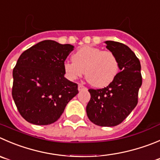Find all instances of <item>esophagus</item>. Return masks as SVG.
<instances>
[{"label":"esophagus","instance_id":"obj_1","mask_svg":"<svg viewBox=\"0 0 160 160\" xmlns=\"http://www.w3.org/2000/svg\"><path fill=\"white\" fill-rule=\"evenodd\" d=\"M78 89L79 91H82V90H86V89H87V88H86V86H83V85L78 84Z\"/></svg>","mask_w":160,"mask_h":160}]
</instances>
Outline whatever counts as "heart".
I'll return each instance as SVG.
<instances>
[{"mask_svg": "<svg viewBox=\"0 0 160 160\" xmlns=\"http://www.w3.org/2000/svg\"><path fill=\"white\" fill-rule=\"evenodd\" d=\"M73 61L63 64L65 74L70 80L81 78L86 71V78L91 86L105 87L114 81L119 69L115 53L92 46H85L72 56Z\"/></svg>", "mask_w": 160, "mask_h": 160, "instance_id": "obj_1", "label": "heart"}]
</instances>
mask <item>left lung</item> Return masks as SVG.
<instances>
[{"instance_id":"8db88e82","label":"left lung","mask_w":160,"mask_h":160,"mask_svg":"<svg viewBox=\"0 0 160 160\" xmlns=\"http://www.w3.org/2000/svg\"><path fill=\"white\" fill-rule=\"evenodd\" d=\"M107 48L116 56L120 71L111 84L102 89H89L86 106L89 119L100 127H115L127 118L138 104L142 84L139 59L127 45L106 41Z\"/></svg>"}]
</instances>
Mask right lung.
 Listing matches in <instances>:
<instances>
[{"mask_svg":"<svg viewBox=\"0 0 160 160\" xmlns=\"http://www.w3.org/2000/svg\"><path fill=\"white\" fill-rule=\"evenodd\" d=\"M73 49L69 44L45 40L18 59L12 94L19 114L30 123L43 126L57 121L78 92V84L64 77V61Z\"/></svg>","mask_w":160,"mask_h":160,"instance_id":"add662e5","label":"right lung"}]
</instances>
